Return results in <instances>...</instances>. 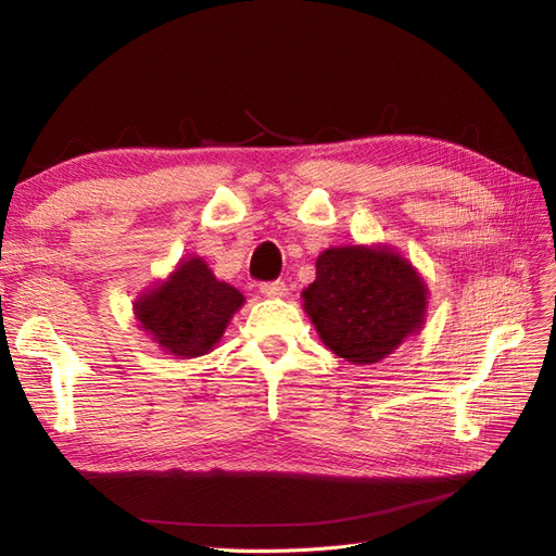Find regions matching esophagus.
Listing matches in <instances>:
<instances>
[{"label":"esophagus","instance_id":"esophagus-1","mask_svg":"<svg viewBox=\"0 0 556 556\" xmlns=\"http://www.w3.org/2000/svg\"><path fill=\"white\" fill-rule=\"evenodd\" d=\"M260 292L268 299H280L288 294V285H285L282 280H266L260 285Z\"/></svg>","mask_w":556,"mask_h":556}]
</instances>
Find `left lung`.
Instances as JSON below:
<instances>
[{"instance_id":"1","label":"left lung","mask_w":556,"mask_h":556,"mask_svg":"<svg viewBox=\"0 0 556 556\" xmlns=\"http://www.w3.org/2000/svg\"><path fill=\"white\" fill-rule=\"evenodd\" d=\"M304 308L333 355L374 364L422 325L427 288L390 250L331 248L317 257Z\"/></svg>"}]
</instances>
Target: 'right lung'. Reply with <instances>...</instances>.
I'll use <instances>...</instances> for the list:
<instances>
[{
    "label": "right lung",
    "instance_id": "1",
    "mask_svg": "<svg viewBox=\"0 0 556 556\" xmlns=\"http://www.w3.org/2000/svg\"><path fill=\"white\" fill-rule=\"evenodd\" d=\"M243 304V294L220 282L201 260H188L178 271L137 304L141 327L176 357H199L220 336Z\"/></svg>",
    "mask_w": 556,
    "mask_h": 556
}]
</instances>
